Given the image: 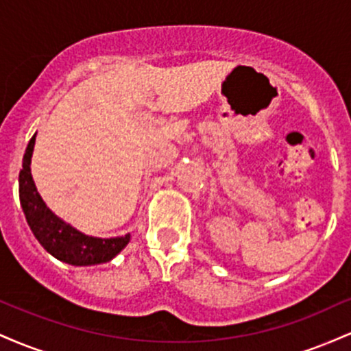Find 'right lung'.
Returning <instances> with one entry per match:
<instances>
[{"instance_id":"right-lung-1","label":"right lung","mask_w":351,"mask_h":351,"mask_svg":"<svg viewBox=\"0 0 351 351\" xmlns=\"http://www.w3.org/2000/svg\"><path fill=\"white\" fill-rule=\"evenodd\" d=\"M34 142L36 135L29 140L23 158V168L19 171V201H21L24 216L36 239L56 259L72 265H94L110 261L128 244L130 234L100 239V237L82 234L77 229L59 219L44 204L31 176L29 165Z\"/></svg>"}]
</instances>
